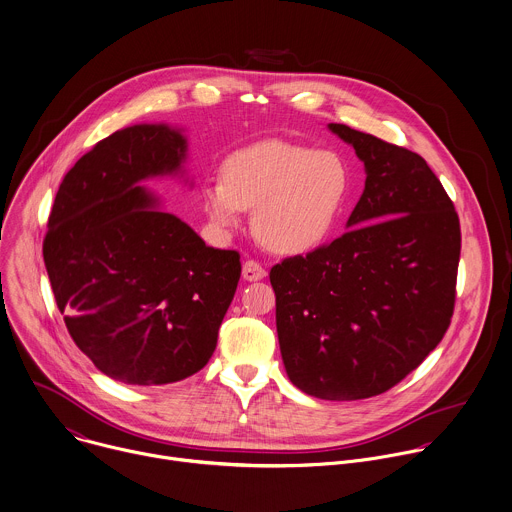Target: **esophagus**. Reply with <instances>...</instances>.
<instances>
[{
	"label": "esophagus",
	"instance_id": "esophagus-1",
	"mask_svg": "<svg viewBox=\"0 0 512 512\" xmlns=\"http://www.w3.org/2000/svg\"><path fill=\"white\" fill-rule=\"evenodd\" d=\"M265 275H267V271L257 261L243 263V279L245 281H261Z\"/></svg>",
	"mask_w": 512,
	"mask_h": 512
}]
</instances>
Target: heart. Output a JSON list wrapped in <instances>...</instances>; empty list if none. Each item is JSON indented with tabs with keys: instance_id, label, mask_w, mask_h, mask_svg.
Listing matches in <instances>:
<instances>
[{
	"instance_id": "b5f03b06",
	"label": "heart",
	"mask_w": 512,
	"mask_h": 512,
	"mask_svg": "<svg viewBox=\"0 0 512 512\" xmlns=\"http://www.w3.org/2000/svg\"><path fill=\"white\" fill-rule=\"evenodd\" d=\"M348 191V170L335 152L267 140L231 154L223 179L203 187V205L217 233L241 225L253 209L255 237L273 253L301 255L333 231Z\"/></svg>"
}]
</instances>
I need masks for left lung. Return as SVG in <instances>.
Here are the masks:
<instances>
[{"label": "left lung", "instance_id": "obj_1", "mask_svg": "<svg viewBox=\"0 0 512 512\" xmlns=\"http://www.w3.org/2000/svg\"><path fill=\"white\" fill-rule=\"evenodd\" d=\"M366 187L346 233L269 273L287 378L321 400L378 396L440 344L456 297L460 223L426 160L346 124Z\"/></svg>", "mask_w": 512, "mask_h": 512}]
</instances>
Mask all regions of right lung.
I'll return each instance as SVG.
<instances>
[{
	"label": "right lung",
	"mask_w": 512,
	"mask_h": 512,
	"mask_svg": "<svg viewBox=\"0 0 512 512\" xmlns=\"http://www.w3.org/2000/svg\"><path fill=\"white\" fill-rule=\"evenodd\" d=\"M183 128L116 130L64 177L44 261L76 346L106 376L134 386L181 382L207 366L241 261L162 209L144 183L187 175Z\"/></svg>",
	"instance_id": "obj_1"
}]
</instances>
